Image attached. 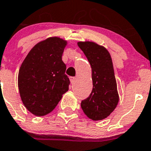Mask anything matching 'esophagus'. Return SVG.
<instances>
[{
    "instance_id": "obj_1",
    "label": "esophagus",
    "mask_w": 151,
    "mask_h": 151,
    "mask_svg": "<svg viewBox=\"0 0 151 151\" xmlns=\"http://www.w3.org/2000/svg\"><path fill=\"white\" fill-rule=\"evenodd\" d=\"M69 79H70V81H71V84H74V82H75V80H76V77H70Z\"/></svg>"
}]
</instances>
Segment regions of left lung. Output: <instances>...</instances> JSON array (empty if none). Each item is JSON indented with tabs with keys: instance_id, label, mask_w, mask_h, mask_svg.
<instances>
[{
	"instance_id": "obj_1",
	"label": "left lung",
	"mask_w": 151,
	"mask_h": 151,
	"mask_svg": "<svg viewBox=\"0 0 151 151\" xmlns=\"http://www.w3.org/2000/svg\"><path fill=\"white\" fill-rule=\"evenodd\" d=\"M92 70L93 89L81 102L83 112L92 120H102L114 111L119 102L112 60L106 49L92 42H79Z\"/></svg>"
}]
</instances>
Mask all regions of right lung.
Listing matches in <instances>:
<instances>
[{
    "instance_id": "obj_1",
    "label": "right lung",
    "mask_w": 151,
    "mask_h": 151,
    "mask_svg": "<svg viewBox=\"0 0 151 151\" xmlns=\"http://www.w3.org/2000/svg\"><path fill=\"white\" fill-rule=\"evenodd\" d=\"M66 42L50 37L35 45L22 63L18 88L23 105L34 115L44 116L53 111L70 80L62 55Z\"/></svg>"
}]
</instances>
